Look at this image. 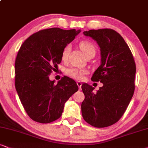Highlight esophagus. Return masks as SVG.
Returning <instances> with one entry per match:
<instances>
[{
  "mask_svg": "<svg viewBox=\"0 0 148 148\" xmlns=\"http://www.w3.org/2000/svg\"><path fill=\"white\" fill-rule=\"evenodd\" d=\"M76 84L78 86V88H79V90H81V86H82V83L80 81L76 82Z\"/></svg>",
  "mask_w": 148,
  "mask_h": 148,
  "instance_id": "obj_1",
  "label": "esophagus"
}]
</instances>
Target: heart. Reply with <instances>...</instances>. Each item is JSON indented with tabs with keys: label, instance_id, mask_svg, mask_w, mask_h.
Masks as SVG:
<instances>
[{
	"label": "heart",
	"instance_id": "b5f03b06",
	"mask_svg": "<svg viewBox=\"0 0 148 148\" xmlns=\"http://www.w3.org/2000/svg\"><path fill=\"white\" fill-rule=\"evenodd\" d=\"M80 49L84 53L85 56L87 55L88 53L91 51H95V48L93 47L92 44L87 42H81L79 45ZM70 51V45H68L64 48L63 50L62 55H61V57H62L63 60H66L68 59L69 53ZM88 71L85 68H76V67H72V68H68L66 70V74H68L69 76L72 77L74 79L76 80H82L84 78V76L86 74H87Z\"/></svg>",
	"mask_w": 148,
	"mask_h": 148
}]
</instances>
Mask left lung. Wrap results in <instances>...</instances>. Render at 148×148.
<instances>
[{"label": "left lung", "instance_id": "obj_1", "mask_svg": "<svg viewBox=\"0 0 148 148\" xmlns=\"http://www.w3.org/2000/svg\"><path fill=\"white\" fill-rule=\"evenodd\" d=\"M98 44L100 65L91 80L103 83L99 90L87 83L82 85L85 100L81 104L83 119L97 128L117 122L124 115L134 91L136 65L132 52L123 37L113 29L83 32Z\"/></svg>", "mask_w": 148, "mask_h": 148}]
</instances>
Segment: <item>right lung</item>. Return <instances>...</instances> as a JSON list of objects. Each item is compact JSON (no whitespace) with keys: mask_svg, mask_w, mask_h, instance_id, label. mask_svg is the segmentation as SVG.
Segmentation results:
<instances>
[{"mask_svg":"<svg viewBox=\"0 0 148 148\" xmlns=\"http://www.w3.org/2000/svg\"><path fill=\"white\" fill-rule=\"evenodd\" d=\"M80 32V29H44L22 44L15 62V86L33 120L48 124L59 119L66 101L78 90L72 78L64 76L55 84L48 76L61 62L64 48Z\"/></svg>","mask_w":148,"mask_h":148,"instance_id":"obj_1","label":"right lung"}]
</instances>
